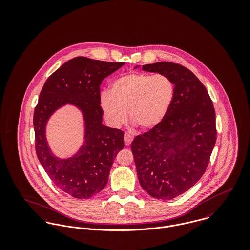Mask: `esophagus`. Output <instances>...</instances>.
<instances>
[{
    "label": "esophagus",
    "mask_w": 250,
    "mask_h": 250,
    "mask_svg": "<svg viewBox=\"0 0 250 250\" xmlns=\"http://www.w3.org/2000/svg\"><path fill=\"white\" fill-rule=\"evenodd\" d=\"M133 139H134L133 136H132L131 134H129V133H126V134L124 135V143H125L126 145H128V146L132 143Z\"/></svg>",
    "instance_id": "obj_1"
}]
</instances>
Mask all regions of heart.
Wrapping results in <instances>:
<instances>
[{"mask_svg":"<svg viewBox=\"0 0 250 250\" xmlns=\"http://www.w3.org/2000/svg\"><path fill=\"white\" fill-rule=\"evenodd\" d=\"M175 96L173 81L166 74L129 73L110 83L101 95V107L108 123L120 127L127 119L141 130L158 127L167 117Z\"/></svg>","mask_w":250,"mask_h":250,"instance_id":"obj_1","label":"heart"}]
</instances>
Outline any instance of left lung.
<instances>
[{
	"mask_svg": "<svg viewBox=\"0 0 250 250\" xmlns=\"http://www.w3.org/2000/svg\"><path fill=\"white\" fill-rule=\"evenodd\" d=\"M143 70L167 75L175 96L165 120L137 136L131 148L143 189L172 199L189 189L209 165L216 141L214 105L198 78L179 63L145 64Z\"/></svg>",
	"mask_w": 250,
	"mask_h": 250,
	"instance_id": "8db88e82",
	"label": "left lung"
}]
</instances>
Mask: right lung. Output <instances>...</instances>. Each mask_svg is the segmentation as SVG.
<instances>
[{"label":"right lung","mask_w":250,"mask_h":250,"mask_svg":"<svg viewBox=\"0 0 250 250\" xmlns=\"http://www.w3.org/2000/svg\"><path fill=\"white\" fill-rule=\"evenodd\" d=\"M124 64L77 57L54 72L40 91L34 112L36 155L53 183L75 198H89L106 187L113 160L124 147L123 131L102 124L100 105L102 81ZM67 103L83 111L86 136L79 152L62 160L51 154L44 127L50 114Z\"/></svg>","instance_id":"right-lung-1"}]
</instances>
